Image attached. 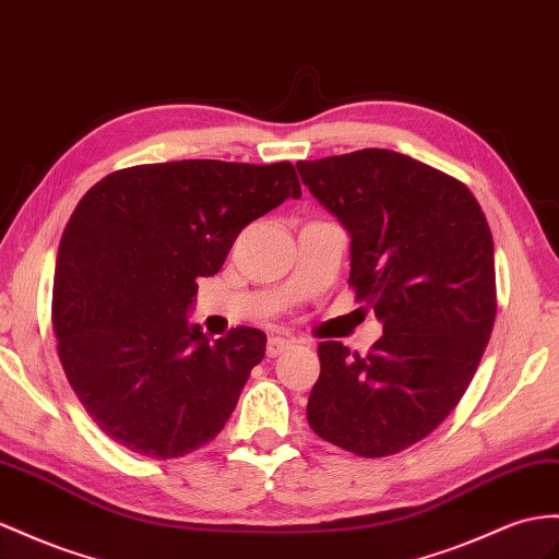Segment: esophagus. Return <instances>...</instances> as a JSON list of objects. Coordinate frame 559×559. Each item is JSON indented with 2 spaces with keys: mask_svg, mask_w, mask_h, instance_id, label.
Instances as JSON below:
<instances>
[{
  "mask_svg": "<svg viewBox=\"0 0 559 559\" xmlns=\"http://www.w3.org/2000/svg\"><path fill=\"white\" fill-rule=\"evenodd\" d=\"M293 347V340L290 337H281V335H271L266 342V354L269 356H278L281 352L290 349Z\"/></svg>",
  "mask_w": 559,
  "mask_h": 559,
  "instance_id": "1",
  "label": "esophagus"
}]
</instances>
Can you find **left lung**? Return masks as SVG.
<instances>
[{"label":"left lung","instance_id":"8db88e82","mask_svg":"<svg viewBox=\"0 0 559 559\" xmlns=\"http://www.w3.org/2000/svg\"><path fill=\"white\" fill-rule=\"evenodd\" d=\"M297 171L347 228L349 285L382 323L366 356L321 342L307 420L356 455L399 453L457 406L491 337L489 224L465 183L394 151L302 160Z\"/></svg>","mask_w":559,"mask_h":559}]
</instances>
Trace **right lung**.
Wrapping results in <instances>:
<instances>
[{
	"label": "right lung",
	"mask_w": 559,
	"mask_h": 559,
	"mask_svg": "<svg viewBox=\"0 0 559 559\" xmlns=\"http://www.w3.org/2000/svg\"><path fill=\"white\" fill-rule=\"evenodd\" d=\"M299 195L290 163L222 160L120 169L84 193L56 254L51 313L70 388L112 441L165 461L222 432L266 335L203 333L189 321L195 281Z\"/></svg>",
	"instance_id": "add662e5"
}]
</instances>
